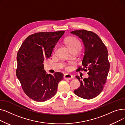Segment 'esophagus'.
I'll use <instances>...</instances> for the list:
<instances>
[{
	"instance_id": "obj_1",
	"label": "esophagus",
	"mask_w": 125,
	"mask_h": 125,
	"mask_svg": "<svg viewBox=\"0 0 125 125\" xmlns=\"http://www.w3.org/2000/svg\"><path fill=\"white\" fill-rule=\"evenodd\" d=\"M73 76L70 74H65L64 75V78L65 80H70L73 78Z\"/></svg>"
}]
</instances>
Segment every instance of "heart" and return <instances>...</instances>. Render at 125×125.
I'll return each instance as SVG.
<instances>
[{"instance_id": "b5f03b06", "label": "heart", "mask_w": 125, "mask_h": 125, "mask_svg": "<svg viewBox=\"0 0 125 125\" xmlns=\"http://www.w3.org/2000/svg\"><path fill=\"white\" fill-rule=\"evenodd\" d=\"M66 43L70 50L77 49L80 51L81 49L82 46L80 42L75 38H70L68 39L66 41ZM66 69H68L69 67H66Z\"/></svg>"}]
</instances>
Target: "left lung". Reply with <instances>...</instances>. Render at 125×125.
Segmentation results:
<instances>
[{
  "mask_svg": "<svg viewBox=\"0 0 125 125\" xmlns=\"http://www.w3.org/2000/svg\"><path fill=\"white\" fill-rule=\"evenodd\" d=\"M70 33L80 38L83 42L84 48L82 61L83 68L79 67L78 70L88 71L89 75L88 78L82 81L80 76H76L81 85L74 92L83 99H93L102 91L106 81L110 68L107 49L100 37L93 32L83 29Z\"/></svg>",
  "mask_w": 125,
  "mask_h": 125,
  "instance_id": "obj_1",
  "label": "left lung"
}]
</instances>
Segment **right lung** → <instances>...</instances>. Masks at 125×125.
Instances as JSON below:
<instances>
[{"label": "right lung", "instance_id": "obj_1", "mask_svg": "<svg viewBox=\"0 0 125 125\" xmlns=\"http://www.w3.org/2000/svg\"><path fill=\"white\" fill-rule=\"evenodd\" d=\"M64 31L38 32L26 38L19 50L16 75L27 96L37 102L50 99L57 93L63 74H47L43 61L50 58Z\"/></svg>", "mask_w": 125, "mask_h": 125}]
</instances>
